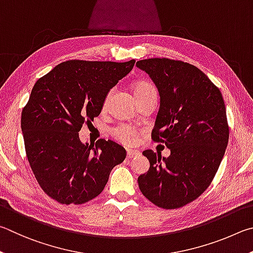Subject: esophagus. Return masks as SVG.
<instances>
[{
	"label": "esophagus",
	"mask_w": 253,
	"mask_h": 253,
	"mask_svg": "<svg viewBox=\"0 0 253 253\" xmlns=\"http://www.w3.org/2000/svg\"><path fill=\"white\" fill-rule=\"evenodd\" d=\"M139 156V151H133V150H127L126 152V158L127 159H133Z\"/></svg>",
	"instance_id": "esophagus-1"
}]
</instances>
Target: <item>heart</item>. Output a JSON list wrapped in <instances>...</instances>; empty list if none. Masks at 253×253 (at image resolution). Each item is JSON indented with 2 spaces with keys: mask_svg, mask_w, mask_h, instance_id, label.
<instances>
[{
  "mask_svg": "<svg viewBox=\"0 0 253 253\" xmlns=\"http://www.w3.org/2000/svg\"><path fill=\"white\" fill-rule=\"evenodd\" d=\"M133 88L135 96L143 95L150 91H156V87H154L151 83L145 81L135 82ZM110 133L118 142L126 145V147L135 144L138 142L139 139V131L136 130L134 126H132L130 124L126 123H120L118 126H113L112 129L110 130Z\"/></svg>",
  "mask_w": 253,
  "mask_h": 253,
  "instance_id": "heart-1",
  "label": "heart"
}]
</instances>
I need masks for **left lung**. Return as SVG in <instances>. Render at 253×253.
Instances as JSON below:
<instances>
[{
    "instance_id": "1",
    "label": "left lung",
    "mask_w": 253,
    "mask_h": 253,
    "mask_svg": "<svg viewBox=\"0 0 253 253\" xmlns=\"http://www.w3.org/2000/svg\"><path fill=\"white\" fill-rule=\"evenodd\" d=\"M153 80L160 109L152 140L170 149L169 158L145 150L150 169L138 178L150 202L167 210L198 199L213 180L229 141L222 94L207 75L187 62L162 57L136 62Z\"/></svg>"
}]
</instances>
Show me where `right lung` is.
Returning a JSON list of instances; mask_svg holds the SVG:
<instances>
[{
  "mask_svg": "<svg viewBox=\"0 0 253 253\" xmlns=\"http://www.w3.org/2000/svg\"><path fill=\"white\" fill-rule=\"evenodd\" d=\"M127 62L70 60L34 84L22 110L25 152L42 190L62 205H82L103 191L126 149L100 139L83 144L79 132L101 113L105 96L130 71Z\"/></svg>",
  "mask_w": 253,
  "mask_h": 253,
  "instance_id": "right-lung-1",
  "label": "right lung"
}]
</instances>
